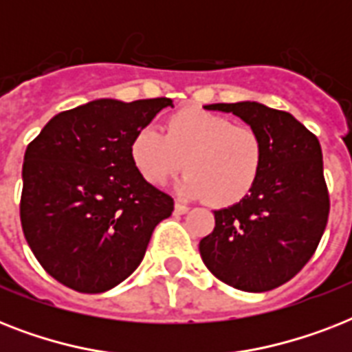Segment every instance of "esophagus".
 Listing matches in <instances>:
<instances>
[{
    "instance_id": "esophagus-1",
    "label": "esophagus",
    "mask_w": 352,
    "mask_h": 352,
    "mask_svg": "<svg viewBox=\"0 0 352 352\" xmlns=\"http://www.w3.org/2000/svg\"><path fill=\"white\" fill-rule=\"evenodd\" d=\"M188 206L186 204H182V203H179V201H177L175 203V214H179V215H184V214H188Z\"/></svg>"
}]
</instances>
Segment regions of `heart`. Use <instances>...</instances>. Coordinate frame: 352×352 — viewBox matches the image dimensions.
Instances as JSON below:
<instances>
[{
  "label": "heart",
  "instance_id": "b5f03b06",
  "mask_svg": "<svg viewBox=\"0 0 352 352\" xmlns=\"http://www.w3.org/2000/svg\"><path fill=\"white\" fill-rule=\"evenodd\" d=\"M131 159L140 175L160 186L186 168L177 190L228 206L252 192L261 173L265 144L256 127L199 109L168 117L164 133L146 126L131 140Z\"/></svg>",
  "mask_w": 352,
  "mask_h": 352
}]
</instances>
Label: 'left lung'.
Masks as SVG:
<instances>
[{
	"instance_id": "8db88e82",
	"label": "left lung",
	"mask_w": 352,
	"mask_h": 352,
	"mask_svg": "<svg viewBox=\"0 0 352 352\" xmlns=\"http://www.w3.org/2000/svg\"><path fill=\"white\" fill-rule=\"evenodd\" d=\"M256 127L265 144L252 192L215 210V228L201 239L204 265L223 283L267 292L292 279L316 252L329 219L322 146L290 113L257 102L210 104Z\"/></svg>"
}]
</instances>
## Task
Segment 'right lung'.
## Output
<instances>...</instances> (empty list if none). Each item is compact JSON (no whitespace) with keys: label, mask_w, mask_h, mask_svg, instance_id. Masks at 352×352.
Listing matches in <instances>:
<instances>
[{"label":"right lung","mask_w":352,"mask_h":352,"mask_svg":"<svg viewBox=\"0 0 352 352\" xmlns=\"http://www.w3.org/2000/svg\"><path fill=\"white\" fill-rule=\"evenodd\" d=\"M171 98L87 102L58 113L27 146L19 217L47 274L98 294L144 259L173 199L149 184L131 159V140Z\"/></svg>","instance_id":"add662e5"}]
</instances>
